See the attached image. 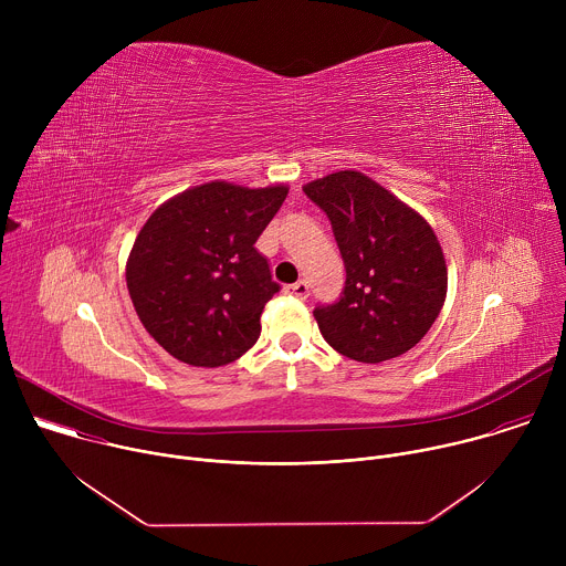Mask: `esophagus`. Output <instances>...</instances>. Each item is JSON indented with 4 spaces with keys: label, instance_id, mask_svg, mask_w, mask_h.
Listing matches in <instances>:
<instances>
[{
    "label": "esophagus",
    "instance_id": "34e87169",
    "mask_svg": "<svg viewBox=\"0 0 566 566\" xmlns=\"http://www.w3.org/2000/svg\"><path fill=\"white\" fill-rule=\"evenodd\" d=\"M286 293H291V295L297 297V300H306V297H308V284H306L304 280H300V282H295V284H289V286H286Z\"/></svg>",
    "mask_w": 566,
    "mask_h": 566
}]
</instances>
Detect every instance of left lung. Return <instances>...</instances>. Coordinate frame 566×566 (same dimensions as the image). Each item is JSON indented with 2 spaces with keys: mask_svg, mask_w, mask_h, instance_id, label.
<instances>
[{
  "mask_svg": "<svg viewBox=\"0 0 566 566\" xmlns=\"http://www.w3.org/2000/svg\"><path fill=\"white\" fill-rule=\"evenodd\" d=\"M327 212L347 282L340 300L315 306L322 338L358 363L410 352L434 325L448 293V266L432 226L358 170L306 184Z\"/></svg>",
  "mask_w": 566,
  "mask_h": 566,
  "instance_id": "left-lung-1",
  "label": "left lung"
}]
</instances>
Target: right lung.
<instances>
[{"label":"right lung","instance_id":"add662e5","mask_svg":"<svg viewBox=\"0 0 566 566\" xmlns=\"http://www.w3.org/2000/svg\"><path fill=\"white\" fill-rule=\"evenodd\" d=\"M289 186L210 181L160 203L127 258V291L145 332L192 367H221L260 338L264 304L280 291L258 237Z\"/></svg>","mask_w":566,"mask_h":566}]
</instances>
